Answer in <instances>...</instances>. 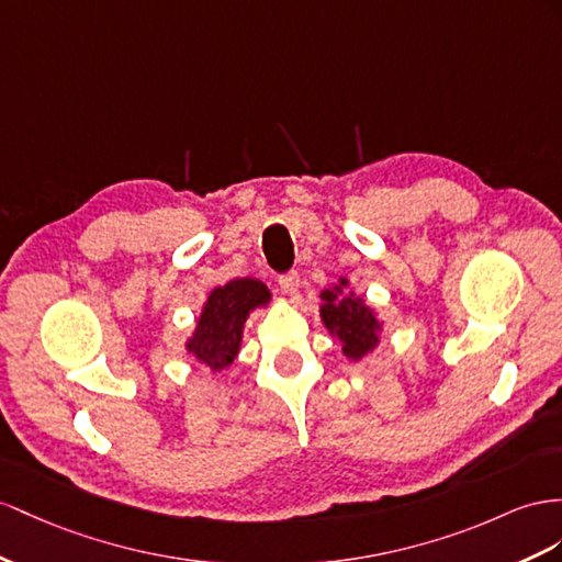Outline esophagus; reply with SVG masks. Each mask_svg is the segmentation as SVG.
<instances>
[{
    "label": "esophagus",
    "mask_w": 562,
    "mask_h": 562,
    "mask_svg": "<svg viewBox=\"0 0 562 562\" xmlns=\"http://www.w3.org/2000/svg\"><path fill=\"white\" fill-rule=\"evenodd\" d=\"M280 290L286 294V296H292V294H296V290H299V272H284V276H280Z\"/></svg>",
    "instance_id": "esophagus-1"
}]
</instances>
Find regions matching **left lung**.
<instances>
[{"label": "left lung", "mask_w": 562, "mask_h": 562, "mask_svg": "<svg viewBox=\"0 0 562 562\" xmlns=\"http://www.w3.org/2000/svg\"><path fill=\"white\" fill-rule=\"evenodd\" d=\"M349 280L339 278V284L321 294V318L327 333L341 341V351L351 361H361L380 344L382 323L361 296L347 292Z\"/></svg>", "instance_id": "obj_1"}]
</instances>
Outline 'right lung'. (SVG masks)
Returning a JSON list of instances; mask_svg holds the SVG:
<instances>
[{
    "label": "right lung",
    "instance_id": "obj_1",
    "mask_svg": "<svg viewBox=\"0 0 562 562\" xmlns=\"http://www.w3.org/2000/svg\"><path fill=\"white\" fill-rule=\"evenodd\" d=\"M270 292L254 278L229 280L209 294L184 349L211 372H221L235 361L241 347L244 323L258 306H266Z\"/></svg>",
    "mask_w": 562,
    "mask_h": 562
}]
</instances>
